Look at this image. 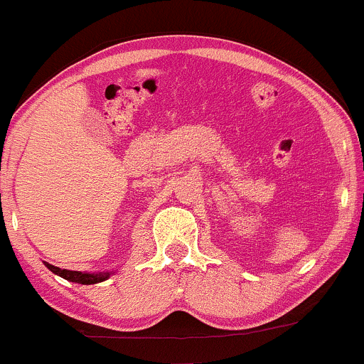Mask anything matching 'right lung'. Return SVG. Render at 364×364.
<instances>
[{
  "instance_id": "1",
  "label": "right lung",
  "mask_w": 364,
  "mask_h": 364,
  "mask_svg": "<svg viewBox=\"0 0 364 364\" xmlns=\"http://www.w3.org/2000/svg\"><path fill=\"white\" fill-rule=\"evenodd\" d=\"M48 269L55 275L63 277V279L70 280V282H77V284H98L103 282V280L108 279L110 273H82V272H71V269H61L54 264L45 263Z\"/></svg>"
}]
</instances>
